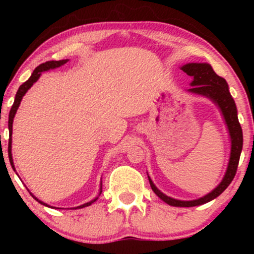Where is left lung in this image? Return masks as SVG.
Listing matches in <instances>:
<instances>
[{"instance_id": "left-lung-1", "label": "left lung", "mask_w": 254, "mask_h": 254, "mask_svg": "<svg viewBox=\"0 0 254 254\" xmlns=\"http://www.w3.org/2000/svg\"><path fill=\"white\" fill-rule=\"evenodd\" d=\"M182 70L186 72L189 76L192 77V87L190 89H188L189 92L209 98L212 103L217 105L218 109L222 112L227 127H228L230 142H232L228 167H227L226 174H224L222 182L218 184L216 189H214L210 193L205 194L204 197L198 198V199L179 200L166 196L165 193H162L154 185L150 178L148 177L149 178L151 190L155 192L156 196L161 198L165 203L170 204L172 206H186V208H189V206L202 205V204H205L212 199H215V198L220 196L228 188L229 184L234 179L235 174H237L241 150H243V129H241L240 123H239L237 106H235L234 99L232 98L228 90V84H227L226 80L223 77L218 76L216 72L212 70L210 64L188 63L182 66Z\"/></svg>"}]
</instances>
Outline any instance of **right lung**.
<instances>
[{"mask_svg": "<svg viewBox=\"0 0 254 254\" xmlns=\"http://www.w3.org/2000/svg\"><path fill=\"white\" fill-rule=\"evenodd\" d=\"M66 62H68V60H62V61H49V62H45V63L40 64V65H38L37 68L34 69V71L32 72L31 77L28 78V80L26 81V82L22 83L21 86L19 87V89H17L16 95H15V100H14V104H13V106H11L10 112H9V121H8V129H9V137H10V138H9V144H8V156H9L10 165H11V167H13V168H14V162H13V157H11V131H13L14 116H15L16 111H17V109H19L20 103H21L22 97H24V95L26 94V92H27V90L30 89L32 86H33V83L37 82V80L40 77V75H42L43 71L50 70V69L58 68V66L63 65V64H65ZM14 170H15V168H14ZM101 192H103V184H101V185H100V192H99V196H100ZM31 194H32V193H31ZM32 197H33L36 200H38V202H39L40 204H43V205L49 206L48 204L42 202V200H39V199H38V198L34 197L33 194H32ZM97 199H98V197L94 198V199H93V200H90V202H88V203H84V204H82V205L77 206V208L80 209V208H84V206H88V205H90V204H92V203H94Z\"/></svg>", "mask_w": 254, "mask_h": 254, "instance_id": "add662e5", "label": "right lung"}]
</instances>
